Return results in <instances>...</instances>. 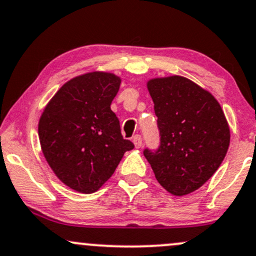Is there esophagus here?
Here are the masks:
<instances>
[{
	"label": "esophagus",
	"instance_id": "1",
	"mask_svg": "<svg viewBox=\"0 0 256 256\" xmlns=\"http://www.w3.org/2000/svg\"><path fill=\"white\" fill-rule=\"evenodd\" d=\"M132 142L134 144H135L136 148H140V147L142 146V137L140 135H135L132 137Z\"/></svg>",
	"mask_w": 256,
	"mask_h": 256
}]
</instances>
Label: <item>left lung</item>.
Instances as JSON below:
<instances>
[{
    "instance_id": "1",
    "label": "left lung",
    "mask_w": 256,
    "mask_h": 256,
    "mask_svg": "<svg viewBox=\"0 0 256 256\" xmlns=\"http://www.w3.org/2000/svg\"><path fill=\"white\" fill-rule=\"evenodd\" d=\"M160 131L157 152L144 150L156 179L169 194L184 196L202 186L227 154L230 131L208 90L186 77L147 80Z\"/></svg>"
}]
</instances>
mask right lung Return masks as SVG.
I'll list each match as a JSON object with an SVG mask.
<instances>
[{
    "label": "right lung",
    "mask_w": 256,
    "mask_h": 256,
    "mask_svg": "<svg viewBox=\"0 0 256 256\" xmlns=\"http://www.w3.org/2000/svg\"><path fill=\"white\" fill-rule=\"evenodd\" d=\"M121 78L92 71L74 77L54 94L38 124L42 154L70 189L92 194L114 174L132 142L124 140L110 109Z\"/></svg>",
    "instance_id": "right-lung-1"
}]
</instances>
